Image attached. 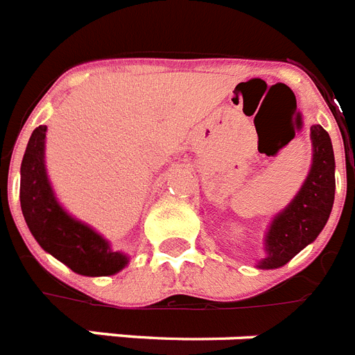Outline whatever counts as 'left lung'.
I'll use <instances>...</instances> for the list:
<instances>
[{
	"label": "left lung",
	"mask_w": 355,
	"mask_h": 355,
	"mask_svg": "<svg viewBox=\"0 0 355 355\" xmlns=\"http://www.w3.org/2000/svg\"><path fill=\"white\" fill-rule=\"evenodd\" d=\"M313 164L306 182L290 206L273 218L266 235V259L259 268L284 266L302 248L313 243L327 224L336 193L332 142L321 125H312Z\"/></svg>",
	"instance_id": "left-lung-1"
}]
</instances>
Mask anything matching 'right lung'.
<instances>
[{"label": "right lung", "mask_w": 355, "mask_h": 355, "mask_svg": "<svg viewBox=\"0 0 355 355\" xmlns=\"http://www.w3.org/2000/svg\"><path fill=\"white\" fill-rule=\"evenodd\" d=\"M47 125L33 131L21 162L19 202L28 230L37 244L80 275H112L128 264V257L111 252L109 244L85 224L63 211L54 198L43 164Z\"/></svg>", "instance_id": "right-lung-1"}]
</instances>
